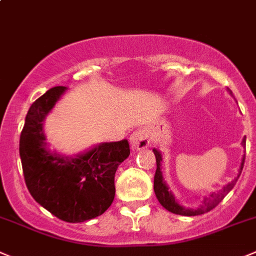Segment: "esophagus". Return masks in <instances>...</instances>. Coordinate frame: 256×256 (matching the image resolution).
I'll return each instance as SVG.
<instances>
[{"instance_id": "34e87169", "label": "esophagus", "mask_w": 256, "mask_h": 256, "mask_svg": "<svg viewBox=\"0 0 256 256\" xmlns=\"http://www.w3.org/2000/svg\"><path fill=\"white\" fill-rule=\"evenodd\" d=\"M150 142H152V139H150V134L146 128H139L130 136L131 146L136 150L145 149L149 146Z\"/></svg>"}]
</instances>
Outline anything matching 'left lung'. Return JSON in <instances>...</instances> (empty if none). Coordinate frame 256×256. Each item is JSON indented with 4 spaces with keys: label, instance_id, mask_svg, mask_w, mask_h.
I'll list each match as a JSON object with an SVG mask.
<instances>
[{
    "label": "left lung",
    "instance_id": "8db88e82",
    "mask_svg": "<svg viewBox=\"0 0 256 256\" xmlns=\"http://www.w3.org/2000/svg\"><path fill=\"white\" fill-rule=\"evenodd\" d=\"M228 90L230 92V94H232L230 90L228 88ZM245 142H246V138H244L241 145L245 146ZM155 154V159H156V172H155L154 176V192L156 196L159 204L164 207L166 210H168L169 212L176 214H182V216H198V214H207L211 210H214L217 204L221 202L224 198L226 197L228 192L235 187L236 182H238V176H240L241 172H242L244 163H245V154L242 155V159H241L240 168H238V173L235 178L231 180L230 183H228L226 186L222 187V190H217V192H212L208 197H204L202 204L197 207V208H186L184 206H182L180 204H178V200H176V197L173 196V193L169 190V187L166 186V183L164 182L163 179V173H162V152L158 149H152Z\"/></svg>",
    "mask_w": 256,
    "mask_h": 256
}]
</instances>
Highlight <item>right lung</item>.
Returning <instances> with one entry per match:
<instances>
[{
    "label": "right lung",
    "instance_id": "1",
    "mask_svg": "<svg viewBox=\"0 0 256 256\" xmlns=\"http://www.w3.org/2000/svg\"><path fill=\"white\" fill-rule=\"evenodd\" d=\"M68 90L54 87L28 108L20 135V158L26 187L40 206L66 222L101 216L114 198V173L130 155L128 140L102 142L66 156L50 150L45 117Z\"/></svg>",
    "mask_w": 256,
    "mask_h": 256
}]
</instances>
